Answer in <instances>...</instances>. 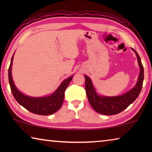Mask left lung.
<instances>
[{
	"mask_svg": "<svg viewBox=\"0 0 152 152\" xmlns=\"http://www.w3.org/2000/svg\"><path fill=\"white\" fill-rule=\"evenodd\" d=\"M132 50L135 51L137 56L139 66L140 68V73L139 75L138 81L134 88L126 92L125 94L121 96L111 97L99 96L95 91L91 80L87 76H84L87 98L91 107L100 114L105 115L118 114L127 109L131 104L133 103L140 94L142 88L144 78L143 67L141 64L140 56L138 55L137 51L133 49Z\"/></svg>",
	"mask_w": 152,
	"mask_h": 152,
	"instance_id": "8db88e82",
	"label": "left lung"
}]
</instances>
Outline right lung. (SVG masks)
<instances>
[{"mask_svg": "<svg viewBox=\"0 0 152 152\" xmlns=\"http://www.w3.org/2000/svg\"><path fill=\"white\" fill-rule=\"evenodd\" d=\"M14 56V54H13ZM13 56L9 68V81L12 94L15 100L29 111L40 115H50L57 112L63 104L64 92L73 76L66 79L59 88L49 96L34 98L26 96L18 91L15 86L11 75V66Z\"/></svg>", "mask_w": 152, "mask_h": 152, "instance_id": "1", "label": "right lung"}]
</instances>
